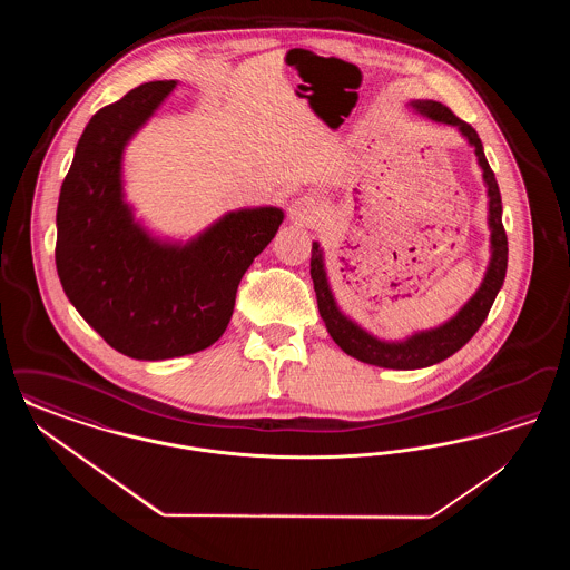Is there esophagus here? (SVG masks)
<instances>
[{"label":"esophagus","mask_w":570,"mask_h":570,"mask_svg":"<svg viewBox=\"0 0 570 570\" xmlns=\"http://www.w3.org/2000/svg\"><path fill=\"white\" fill-rule=\"evenodd\" d=\"M288 214L297 224H312L321 214V200L316 196H312V194L301 196L297 200H293Z\"/></svg>","instance_id":"obj_1"}]
</instances>
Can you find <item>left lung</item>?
Returning a JSON list of instances; mask_svg holds the SVG:
<instances>
[{
	"instance_id": "obj_1",
	"label": "left lung",
	"mask_w": 570,
	"mask_h": 570,
	"mask_svg": "<svg viewBox=\"0 0 570 570\" xmlns=\"http://www.w3.org/2000/svg\"><path fill=\"white\" fill-rule=\"evenodd\" d=\"M412 107L419 110L421 115L434 119L438 124H449L460 128L461 135L468 138V142L474 147V154L479 158V166L483 168V179L488 186L489 196V228H491V261H489L485 279L481 288L474 293L460 312L442 326H435L430 331L414 333L404 342H380L361 326L354 325L351 318H346L337 305L335 298L331 295L328 282H326L325 265H323V252L321 245L312 244V263H309V273L314 279V291H316V301H318V312L325 321L328 335L335 340V344L346 354L354 358L379 365V367H389V370H419V367H430L434 363H440L449 358L451 354L458 353L461 346H465L472 335L481 328L488 318L489 309L495 301L498 291L504 284L507 275V263H509V239L507 230L502 226V198H500V188L495 181V175L489 166L483 142L476 135V130L461 121L460 117L434 100H416Z\"/></svg>"
}]
</instances>
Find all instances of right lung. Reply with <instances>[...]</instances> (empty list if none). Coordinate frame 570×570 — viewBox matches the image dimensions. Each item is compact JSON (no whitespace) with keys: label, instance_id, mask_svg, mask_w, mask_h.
I'll return each mask as SVG.
<instances>
[{"label":"right lung","instance_id":"right-lung-1","mask_svg":"<svg viewBox=\"0 0 570 570\" xmlns=\"http://www.w3.org/2000/svg\"><path fill=\"white\" fill-rule=\"evenodd\" d=\"M175 85H138L89 119L57 205L66 297L110 348L142 361L217 342L244 273L284 219L277 207L233 212L188 245L160 244L136 224L121 191L124 147Z\"/></svg>","mask_w":570,"mask_h":570}]
</instances>
